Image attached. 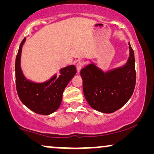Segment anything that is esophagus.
<instances>
[{
    "label": "esophagus",
    "instance_id": "34e87169",
    "mask_svg": "<svg viewBox=\"0 0 154 154\" xmlns=\"http://www.w3.org/2000/svg\"><path fill=\"white\" fill-rule=\"evenodd\" d=\"M83 66V62H79L76 64V68H77V71H78V73H79L80 71H81V69H82V67Z\"/></svg>",
    "mask_w": 154,
    "mask_h": 154
}]
</instances>
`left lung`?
Wrapping results in <instances>:
<instances>
[{
    "label": "left lung",
    "mask_w": 154,
    "mask_h": 154,
    "mask_svg": "<svg viewBox=\"0 0 154 154\" xmlns=\"http://www.w3.org/2000/svg\"><path fill=\"white\" fill-rule=\"evenodd\" d=\"M124 65L104 71L92 62L81 71L85 100L92 109L111 113L123 106L133 94L136 83L134 51Z\"/></svg>",
    "instance_id": "8db88e82"
}]
</instances>
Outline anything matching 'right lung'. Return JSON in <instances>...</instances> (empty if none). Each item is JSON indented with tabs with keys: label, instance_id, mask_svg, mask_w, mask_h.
<instances>
[{
	"label": "right lung",
	"instance_id": "add662e5",
	"mask_svg": "<svg viewBox=\"0 0 154 154\" xmlns=\"http://www.w3.org/2000/svg\"><path fill=\"white\" fill-rule=\"evenodd\" d=\"M25 38L21 43L15 60L16 88L19 98L25 106L33 112L50 115L60 106L63 92L73 79L76 69L69 65L60 69V75L57 73L45 82L37 83L26 79L21 68V56Z\"/></svg>",
	"mask_w": 154,
	"mask_h": 154
}]
</instances>
